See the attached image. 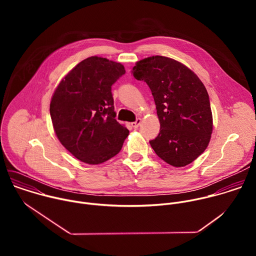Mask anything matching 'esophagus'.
I'll list each match as a JSON object with an SVG mask.
<instances>
[{
	"label": "esophagus",
	"mask_w": 256,
	"mask_h": 256,
	"mask_svg": "<svg viewBox=\"0 0 256 256\" xmlns=\"http://www.w3.org/2000/svg\"><path fill=\"white\" fill-rule=\"evenodd\" d=\"M140 122H142V120H140V118H138L134 122H132L130 126H132L134 128H138L140 126Z\"/></svg>",
	"instance_id": "1"
}]
</instances>
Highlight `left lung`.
<instances>
[{
  "mask_svg": "<svg viewBox=\"0 0 256 256\" xmlns=\"http://www.w3.org/2000/svg\"><path fill=\"white\" fill-rule=\"evenodd\" d=\"M132 75L148 84L160 132L150 140L155 153L174 167L194 162L208 146L212 114L208 91L194 72L173 58L153 56L136 62Z\"/></svg>",
  "mask_w": 256,
  "mask_h": 256,
  "instance_id": "8db88e82",
  "label": "left lung"
}]
</instances>
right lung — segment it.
<instances>
[{"instance_id":"right-lung-1","label":"right lung","mask_w":256,"mask_h":256,"mask_svg":"<svg viewBox=\"0 0 256 256\" xmlns=\"http://www.w3.org/2000/svg\"><path fill=\"white\" fill-rule=\"evenodd\" d=\"M124 64L90 56L72 68L56 86L50 105L54 132L80 161L97 165L122 148L128 130L116 120L112 86Z\"/></svg>"}]
</instances>
